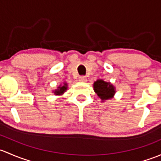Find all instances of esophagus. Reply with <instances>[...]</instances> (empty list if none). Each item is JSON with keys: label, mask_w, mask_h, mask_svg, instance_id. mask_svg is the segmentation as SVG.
<instances>
[{"label": "esophagus", "mask_w": 161, "mask_h": 161, "mask_svg": "<svg viewBox=\"0 0 161 161\" xmlns=\"http://www.w3.org/2000/svg\"><path fill=\"white\" fill-rule=\"evenodd\" d=\"M79 80L81 81V82H85L87 80V77L85 76H80L79 77Z\"/></svg>", "instance_id": "esophagus-1"}]
</instances>
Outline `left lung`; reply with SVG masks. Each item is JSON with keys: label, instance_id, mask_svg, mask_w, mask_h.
<instances>
[{"label": "left lung", "instance_id": "left-lung-1", "mask_svg": "<svg viewBox=\"0 0 161 161\" xmlns=\"http://www.w3.org/2000/svg\"><path fill=\"white\" fill-rule=\"evenodd\" d=\"M94 90L102 101L112 98L115 92L112 84L102 80H97L94 82Z\"/></svg>", "mask_w": 161, "mask_h": 161}]
</instances>
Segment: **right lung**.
<instances>
[{"label": "right lung", "instance_id": "obj_1", "mask_svg": "<svg viewBox=\"0 0 161 161\" xmlns=\"http://www.w3.org/2000/svg\"><path fill=\"white\" fill-rule=\"evenodd\" d=\"M58 88H59V89H57V90H56L55 92H54V94H55L56 95H59V94H64V92H65V91L67 89V84L65 83L64 86L59 87Z\"/></svg>", "mask_w": 161, "mask_h": 161}]
</instances>
